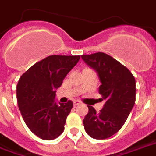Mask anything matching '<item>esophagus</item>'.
<instances>
[{"label":"esophagus","mask_w":156,"mask_h":156,"mask_svg":"<svg viewBox=\"0 0 156 156\" xmlns=\"http://www.w3.org/2000/svg\"><path fill=\"white\" fill-rule=\"evenodd\" d=\"M79 104H80V101H77V100H76V101H73V105H74V106H78V105Z\"/></svg>","instance_id":"1"}]
</instances>
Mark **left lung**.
I'll return each mask as SVG.
<instances>
[{
	"label": "left lung",
	"mask_w": 156,
	"mask_h": 156,
	"mask_svg": "<svg viewBox=\"0 0 156 156\" xmlns=\"http://www.w3.org/2000/svg\"><path fill=\"white\" fill-rule=\"evenodd\" d=\"M81 57L98 75L99 93L105 100L100 112L88 106V113L83 119L84 128L93 139H107L122 127L133 108L136 80L127 68L107 54L98 52Z\"/></svg>",
	"instance_id": "8db88e82"
}]
</instances>
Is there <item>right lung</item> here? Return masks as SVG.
Masks as SVG:
<instances>
[{
  "instance_id": "1",
  "label": "right lung",
  "mask_w": 156,
  "mask_h": 156,
  "mask_svg": "<svg viewBox=\"0 0 156 156\" xmlns=\"http://www.w3.org/2000/svg\"><path fill=\"white\" fill-rule=\"evenodd\" d=\"M79 58V55H51L34 63L20 78L16 94L20 113L40 139L51 140L63 133L73 102L58 103L56 90Z\"/></svg>"
}]
</instances>
